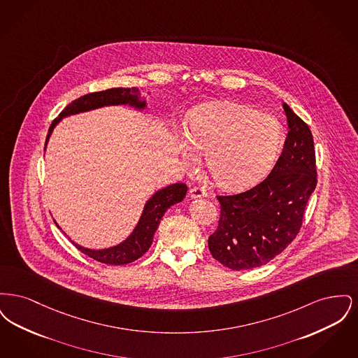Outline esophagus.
I'll use <instances>...</instances> for the list:
<instances>
[{"label": "esophagus", "instance_id": "esophagus-1", "mask_svg": "<svg viewBox=\"0 0 358 358\" xmlns=\"http://www.w3.org/2000/svg\"><path fill=\"white\" fill-rule=\"evenodd\" d=\"M206 196V192L201 187H193L189 189V197L190 199H201Z\"/></svg>", "mask_w": 358, "mask_h": 358}]
</instances>
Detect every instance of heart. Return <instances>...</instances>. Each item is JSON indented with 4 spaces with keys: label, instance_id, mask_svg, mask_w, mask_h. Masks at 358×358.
Here are the masks:
<instances>
[{
    "label": "heart",
    "instance_id": "b5f03b06",
    "mask_svg": "<svg viewBox=\"0 0 358 358\" xmlns=\"http://www.w3.org/2000/svg\"><path fill=\"white\" fill-rule=\"evenodd\" d=\"M187 141L180 153L187 164L204 154L213 181L227 190L254 185L270 169L282 143V127L273 115L235 102L206 103L187 120Z\"/></svg>",
    "mask_w": 358,
    "mask_h": 358
}]
</instances>
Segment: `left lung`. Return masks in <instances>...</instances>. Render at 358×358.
Masks as SVG:
<instances>
[{
  "instance_id": "1",
  "label": "left lung",
  "mask_w": 358,
  "mask_h": 358,
  "mask_svg": "<svg viewBox=\"0 0 358 358\" xmlns=\"http://www.w3.org/2000/svg\"><path fill=\"white\" fill-rule=\"evenodd\" d=\"M283 108L289 133L268 177L247 192L217 197L220 220L208 247L231 270L256 268L279 255L296 238L317 185L311 131L287 103Z\"/></svg>"
}]
</instances>
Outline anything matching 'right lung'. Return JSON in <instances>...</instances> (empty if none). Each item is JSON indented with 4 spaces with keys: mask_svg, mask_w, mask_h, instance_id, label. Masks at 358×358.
Here are the masks:
<instances>
[{
    "mask_svg": "<svg viewBox=\"0 0 358 358\" xmlns=\"http://www.w3.org/2000/svg\"><path fill=\"white\" fill-rule=\"evenodd\" d=\"M120 104H127L139 111L146 108V101H145V98H141L139 90L136 87L110 88L106 91L87 94L85 96H80L79 99L69 104L60 113V115L52 122L48 136L45 139V146L50 141L53 129L63 118L85 113V111L96 110V108L106 107V106H120ZM187 185L182 182L173 184L169 187L157 190L143 206L142 215L138 220L136 228L133 229V232L122 243L114 245V247H108V248H103V250H90V248L82 247L80 244H78L72 240L71 241L76 245V248L79 251H82L85 255L92 257L101 263H104V264L120 266V264L131 263L136 259H139L143 254H146V251L150 248V245L153 243L154 234L161 222L162 216L165 215V212L171 208V205L181 203L184 200V197L187 196ZM56 225H57V222H56Z\"/></svg>",
    "mask_w": 358,
    "mask_h": 358,
    "instance_id": "add662e5",
    "label": "right lung"
}]
</instances>
